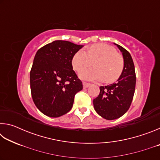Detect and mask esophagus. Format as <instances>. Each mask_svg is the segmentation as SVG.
<instances>
[{"label":"esophagus","instance_id":"1","mask_svg":"<svg viewBox=\"0 0 160 160\" xmlns=\"http://www.w3.org/2000/svg\"><path fill=\"white\" fill-rule=\"evenodd\" d=\"M83 88H88L89 86H90L91 84L90 83H88V82H83Z\"/></svg>","mask_w":160,"mask_h":160}]
</instances>
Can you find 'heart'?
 <instances>
[{
	"label": "heart",
	"mask_w": 160,
	"mask_h": 160,
	"mask_svg": "<svg viewBox=\"0 0 160 160\" xmlns=\"http://www.w3.org/2000/svg\"><path fill=\"white\" fill-rule=\"evenodd\" d=\"M94 61V68L83 69ZM72 65L75 70H83L79 76L85 80H101L113 82L120 77L124 68L123 56L114 48L106 44H97L89 47L87 51L80 49L74 54Z\"/></svg>",
	"instance_id": "obj_1"
}]
</instances>
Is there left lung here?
<instances>
[{"label": "left lung", "mask_w": 160, "mask_h": 160, "mask_svg": "<svg viewBox=\"0 0 160 160\" xmlns=\"http://www.w3.org/2000/svg\"><path fill=\"white\" fill-rule=\"evenodd\" d=\"M115 44L123 56V72L116 82L100 87L99 94L93 100L97 113L107 120L121 117L128 110L133 98L136 82L135 66L131 54L120 45Z\"/></svg>", "instance_id": "1"}]
</instances>
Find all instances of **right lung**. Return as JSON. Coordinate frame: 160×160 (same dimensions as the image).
<instances>
[{
    "label": "right lung",
    "instance_id": "right-lung-1",
    "mask_svg": "<svg viewBox=\"0 0 160 160\" xmlns=\"http://www.w3.org/2000/svg\"><path fill=\"white\" fill-rule=\"evenodd\" d=\"M83 46L57 40L37 51L30 71L32 99L49 117H59L72 109L82 83L72 70L74 54Z\"/></svg>",
    "mask_w": 160,
    "mask_h": 160
}]
</instances>
